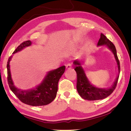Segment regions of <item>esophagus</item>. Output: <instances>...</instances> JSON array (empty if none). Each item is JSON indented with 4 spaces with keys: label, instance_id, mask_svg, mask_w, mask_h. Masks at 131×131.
Here are the masks:
<instances>
[{
    "label": "esophagus",
    "instance_id": "esophagus-1",
    "mask_svg": "<svg viewBox=\"0 0 131 131\" xmlns=\"http://www.w3.org/2000/svg\"><path fill=\"white\" fill-rule=\"evenodd\" d=\"M72 68V64L68 63L67 65H66V68H67V70H70V69H71Z\"/></svg>",
    "mask_w": 131,
    "mask_h": 131
}]
</instances>
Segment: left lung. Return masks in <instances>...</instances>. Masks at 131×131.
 <instances>
[{
    "mask_svg": "<svg viewBox=\"0 0 131 131\" xmlns=\"http://www.w3.org/2000/svg\"><path fill=\"white\" fill-rule=\"evenodd\" d=\"M98 46L106 45V46L113 52L116 60L117 63L118 75L115 82L111 88L105 89L95 88L90 84L86 76L83 68L81 67V63L79 61H74L75 70L77 75V89L80 96L84 100L89 101H95L104 99L108 97L113 92L117 84L119 74L120 72V61L117 54L116 49L114 45L105 36L104 34H101V37L98 42Z\"/></svg>",
    "mask_w": 131,
    "mask_h": 131,
    "instance_id": "obj_1",
    "label": "left lung"
}]
</instances>
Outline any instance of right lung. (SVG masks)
Instances as JSON below:
<instances>
[{
  "mask_svg": "<svg viewBox=\"0 0 131 131\" xmlns=\"http://www.w3.org/2000/svg\"><path fill=\"white\" fill-rule=\"evenodd\" d=\"M30 41H26L18 46L13 53L20 51L26 47L31 45ZM12 56L8 59L7 68V82L11 90L18 99L24 104L31 106H43L50 104L56 97L58 89V82L61 75L65 71V66H61L57 69L51 71L48 73L43 82L35 89L29 90H22L14 86L11 79L10 70V61Z\"/></svg>",
  "mask_w": 131,
  "mask_h": 131,
  "instance_id": "add662e5",
  "label": "right lung"
}]
</instances>
